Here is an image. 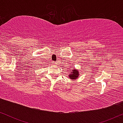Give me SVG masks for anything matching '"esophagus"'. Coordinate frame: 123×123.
Returning a JSON list of instances; mask_svg holds the SVG:
<instances>
[{"label": "esophagus", "mask_w": 123, "mask_h": 123, "mask_svg": "<svg viewBox=\"0 0 123 123\" xmlns=\"http://www.w3.org/2000/svg\"><path fill=\"white\" fill-rule=\"evenodd\" d=\"M55 64H57V63H57V62H55Z\"/></svg>", "instance_id": "1"}]
</instances>
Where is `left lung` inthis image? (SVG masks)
I'll return each instance as SVG.
<instances>
[{"label": "left lung", "instance_id": "obj_1", "mask_svg": "<svg viewBox=\"0 0 123 123\" xmlns=\"http://www.w3.org/2000/svg\"><path fill=\"white\" fill-rule=\"evenodd\" d=\"M79 77V72L78 70L73 69L72 71L71 74H69V77L72 79H76Z\"/></svg>", "mask_w": 123, "mask_h": 123}]
</instances>
